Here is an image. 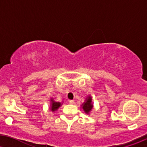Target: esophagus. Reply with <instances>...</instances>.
Returning <instances> with one entry per match:
<instances>
[{
  "label": "esophagus",
  "mask_w": 147,
  "mask_h": 147,
  "mask_svg": "<svg viewBox=\"0 0 147 147\" xmlns=\"http://www.w3.org/2000/svg\"><path fill=\"white\" fill-rule=\"evenodd\" d=\"M69 103L71 105H74V100H69Z\"/></svg>",
  "instance_id": "esophagus-1"
}]
</instances>
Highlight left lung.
Listing matches in <instances>:
<instances>
[{"instance_id":"left-lung-1","label":"left lung","mask_w":147,"mask_h":147,"mask_svg":"<svg viewBox=\"0 0 147 147\" xmlns=\"http://www.w3.org/2000/svg\"><path fill=\"white\" fill-rule=\"evenodd\" d=\"M91 97L88 96V98H86V102H84V104L82 105H83V106H82V109H83V110L86 113H88L90 111H91V109L92 108V105L91 104Z\"/></svg>"}]
</instances>
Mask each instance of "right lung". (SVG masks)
<instances>
[{
  "instance_id": "1",
  "label": "right lung",
  "mask_w": 147,
  "mask_h": 147,
  "mask_svg": "<svg viewBox=\"0 0 147 147\" xmlns=\"http://www.w3.org/2000/svg\"><path fill=\"white\" fill-rule=\"evenodd\" d=\"M61 105V104L59 102H55V101L51 100V110L53 111H55L56 110H57Z\"/></svg>"
}]
</instances>
